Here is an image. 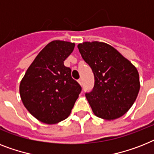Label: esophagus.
<instances>
[{
	"instance_id": "esophagus-1",
	"label": "esophagus",
	"mask_w": 154,
	"mask_h": 154,
	"mask_svg": "<svg viewBox=\"0 0 154 154\" xmlns=\"http://www.w3.org/2000/svg\"><path fill=\"white\" fill-rule=\"evenodd\" d=\"M78 83H79L81 86L83 85V81H82V80H81V79L78 80Z\"/></svg>"
}]
</instances>
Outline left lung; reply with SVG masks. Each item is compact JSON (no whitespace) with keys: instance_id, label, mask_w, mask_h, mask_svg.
<instances>
[{"instance_id":"obj_1","label":"left lung","mask_w":154,"mask_h":154,"mask_svg":"<svg viewBox=\"0 0 154 154\" xmlns=\"http://www.w3.org/2000/svg\"><path fill=\"white\" fill-rule=\"evenodd\" d=\"M77 47L94 74V87L85 93L93 113L106 120L122 116L139 92V75L135 66L105 42H85Z\"/></svg>"}]
</instances>
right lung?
Returning a JSON list of instances; mask_svg holds the SVG:
<instances>
[{
	"instance_id": "1",
	"label": "right lung",
	"mask_w": 154,
	"mask_h": 154,
	"mask_svg": "<svg viewBox=\"0 0 154 154\" xmlns=\"http://www.w3.org/2000/svg\"><path fill=\"white\" fill-rule=\"evenodd\" d=\"M75 44L54 40L36 56L20 85L23 105L38 120L55 124L70 114L81 92L71 77V69L64 66Z\"/></svg>"
}]
</instances>
